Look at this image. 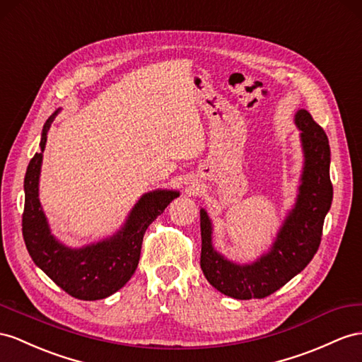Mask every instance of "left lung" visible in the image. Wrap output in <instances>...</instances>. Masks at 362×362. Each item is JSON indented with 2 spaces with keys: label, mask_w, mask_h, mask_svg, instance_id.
Returning <instances> with one entry per match:
<instances>
[{
  "label": "left lung",
  "mask_w": 362,
  "mask_h": 362,
  "mask_svg": "<svg viewBox=\"0 0 362 362\" xmlns=\"http://www.w3.org/2000/svg\"><path fill=\"white\" fill-rule=\"evenodd\" d=\"M295 125L300 129L304 157L298 194L269 251L252 263L228 260L214 249L212 221L208 212L200 209V267L211 286L235 300L274 293L310 263L321 243L324 218L333 199L329 139L308 110L296 111Z\"/></svg>",
  "instance_id": "8db88e82"
}]
</instances>
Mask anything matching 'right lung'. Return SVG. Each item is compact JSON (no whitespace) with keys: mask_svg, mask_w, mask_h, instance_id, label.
Here are the masks:
<instances>
[{"mask_svg":"<svg viewBox=\"0 0 362 362\" xmlns=\"http://www.w3.org/2000/svg\"><path fill=\"white\" fill-rule=\"evenodd\" d=\"M61 108L45 120L40 153L33 156L24 177L23 235L33 263L78 300L107 298L133 276L141 258L144 234L179 191L154 189L145 192L129 211L125 223L113 235L81 247H70L52 234L49 220L40 202V175L47 133Z\"/></svg>","mask_w":362,"mask_h":362,"instance_id":"obj_1","label":"right lung"}]
</instances>
